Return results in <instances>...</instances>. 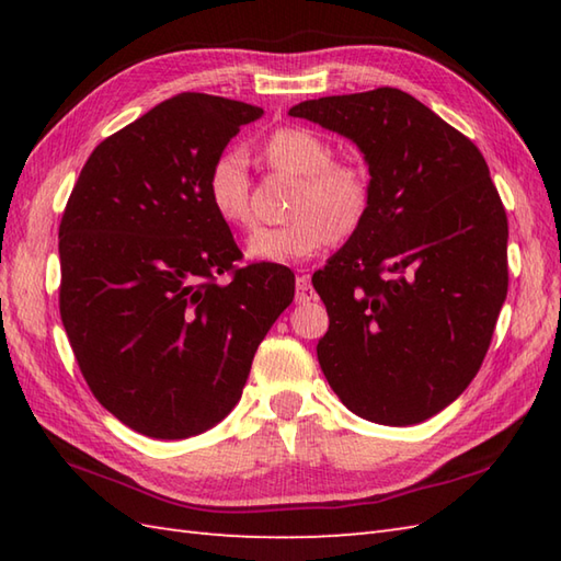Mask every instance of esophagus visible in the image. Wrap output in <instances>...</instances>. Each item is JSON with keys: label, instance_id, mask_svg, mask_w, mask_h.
I'll return each instance as SVG.
<instances>
[{"label": "esophagus", "instance_id": "1", "mask_svg": "<svg viewBox=\"0 0 561 561\" xmlns=\"http://www.w3.org/2000/svg\"><path fill=\"white\" fill-rule=\"evenodd\" d=\"M313 299L316 294L311 287V277H308V274H299V277H296V304H308Z\"/></svg>", "mask_w": 561, "mask_h": 561}]
</instances>
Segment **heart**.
<instances>
[{"mask_svg":"<svg viewBox=\"0 0 561 561\" xmlns=\"http://www.w3.org/2000/svg\"><path fill=\"white\" fill-rule=\"evenodd\" d=\"M265 157L301 178L291 202V221L260 226L248 233L243 253L253 262L294 265L316 257L332 238L342 241L359 231L371 205V178L359 163L335 161L330 141L313 129L282 127L265 141ZM207 195L219 219L231 226L250 221L248 159L241 149H226L211 163Z\"/></svg>","mask_w":561,"mask_h":561,"instance_id":"heart-1","label":"heart"}]
</instances>
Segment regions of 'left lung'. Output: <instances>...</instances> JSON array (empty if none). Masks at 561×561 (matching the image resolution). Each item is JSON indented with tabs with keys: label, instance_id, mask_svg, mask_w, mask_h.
Listing matches in <instances>:
<instances>
[{
	"label": "left lung",
	"instance_id": "1",
	"mask_svg": "<svg viewBox=\"0 0 561 561\" xmlns=\"http://www.w3.org/2000/svg\"><path fill=\"white\" fill-rule=\"evenodd\" d=\"M354 141L371 205L313 274L330 328L318 362L362 420L410 426L480 371L508 289V221L472 141L400 89L304 101L289 111Z\"/></svg>",
	"mask_w": 561,
	"mask_h": 561
}]
</instances>
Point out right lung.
<instances>
[{"instance_id":"add662e5","label":"right lung","mask_w":561,"mask_h":561,"mask_svg":"<svg viewBox=\"0 0 561 561\" xmlns=\"http://www.w3.org/2000/svg\"><path fill=\"white\" fill-rule=\"evenodd\" d=\"M262 108L178 93L93 149L59 224V313L105 410L151 438L207 432L241 400L294 272L233 267L211 163ZM229 271L232 279L217 283Z\"/></svg>"}]
</instances>
